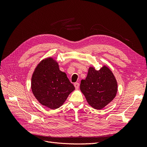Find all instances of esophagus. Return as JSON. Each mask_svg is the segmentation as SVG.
I'll list each match as a JSON object with an SVG mask.
<instances>
[{"label": "esophagus", "instance_id": "1", "mask_svg": "<svg viewBox=\"0 0 147 147\" xmlns=\"http://www.w3.org/2000/svg\"><path fill=\"white\" fill-rule=\"evenodd\" d=\"M74 86H75V89H77V90H78V89L80 87V84L78 83H74Z\"/></svg>", "mask_w": 147, "mask_h": 147}]
</instances>
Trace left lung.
<instances>
[{"label":"left lung","mask_w":147,"mask_h":147,"mask_svg":"<svg viewBox=\"0 0 147 147\" xmlns=\"http://www.w3.org/2000/svg\"><path fill=\"white\" fill-rule=\"evenodd\" d=\"M80 88L88 103L92 108L100 110L116 96L118 84L112 71L104 65L99 70L90 67L86 79L81 81Z\"/></svg>","instance_id":"left-lung-1"}]
</instances>
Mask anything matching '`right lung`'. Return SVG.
I'll list each match as a JSON object with an SVG mask.
<instances>
[{
  "label": "right lung",
  "instance_id": "add662e5",
  "mask_svg": "<svg viewBox=\"0 0 147 147\" xmlns=\"http://www.w3.org/2000/svg\"><path fill=\"white\" fill-rule=\"evenodd\" d=\"M31 89L42 105L56 109L63 105L75 87L65 73L61 72L52 57L42 60L35 68L31 79Z\"/></svg>",
  "mask_w": 147,
  "mask_h": 147
}]
</instances>
